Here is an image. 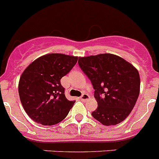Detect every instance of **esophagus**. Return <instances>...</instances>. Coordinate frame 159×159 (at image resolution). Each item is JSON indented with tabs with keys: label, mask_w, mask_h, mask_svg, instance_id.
<instances>
[{
	"label": "esophagus",
	"mask_w": 159,
	"mask_h": 159,
	"mask_svg": "<svg viewBox=\"0 0 159 159\" xmlns=\"http://www.w3.org/2000/svg\"><path fill=\"white\" fill-rule=\"evenodd\" d=\"M89 98V95L87 94H83L82 95L80 96V99L82 100V101H86V100H87Z\"/></svg>",
	"instance_id": "1"
}]
</instances>
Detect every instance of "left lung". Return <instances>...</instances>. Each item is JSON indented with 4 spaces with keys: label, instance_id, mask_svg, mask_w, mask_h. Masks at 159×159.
I'll list each match as a JSON object with an SVG mask.
<instances>
[{
    "label": "left lung",
    "instance_id": "1",
    "mask_svg": "<svg viewBox=\"0 0 159 159\" xmlns=\"http://www.w3.org/2000/svg\"><path fill=\"white\" fill-rule=\"evenodd\" d=\"M78 64L94 90L98 107L91 113L93 117L108 126L123 121L139 97L140 79L137 69L110 53L80 57Z\"/></svg>",
    "mask_w": 159,
    "mask_h": 159
}]
</instances>
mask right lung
I'll return each instance as SVG.
<instances>
[{
  "mask_svg": "<svg viewBox=\"0 0 159 159\" xmlns=\"http://www.w3.org/2000/svg\"><path fill=\"white\" fill-rule=\"evenodd\" d=\"M77 57L51 53L32 62L22 74L19 94L26 113L43 125H53L67 116L75 101L67 99L61 79L72 70Z\"/></svg>",
  "mask_w": 159,
  "mask_h": 159,
  "instance_id": "obj_1",
  "label": "right lung"
}]
</instances>
